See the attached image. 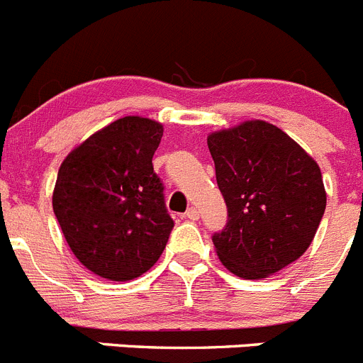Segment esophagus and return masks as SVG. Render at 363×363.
<instances>
[{"instance_id":"34e87169","label":"esophagus","mask_w":363,"mask_h":363,"mask_svg":"<svg viewBox=\"0 0 363 363\" xmlns=\"http://www.w3.org/2000/svg\"><path fill=\"white\" fill-rule=\"evenodd\" d=\"M184 217L189 218V220H197V218H199L197 208H194V206H191V208H188V211L184 213Z\"/></svg>"}]
</instances>
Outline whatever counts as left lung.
<instances>
[{
    "label": "left lung",
    "mask_w": 363,
    "mask_h": 363,
    "mask_svg": "<svg viewBox=\"0 0 363 363\" xmlns=\"http://www.w3.org/2000/svg\"><path fill=\"white\" fill-rule=\"evenodd\" d=\"M228 224L213 235L218 259L240 279L284 269L311 246L325 210L315 159L279 126L244 121L208 135Z\"/></svg>",
    "instance_id": "obj_1"
}]
</instances>
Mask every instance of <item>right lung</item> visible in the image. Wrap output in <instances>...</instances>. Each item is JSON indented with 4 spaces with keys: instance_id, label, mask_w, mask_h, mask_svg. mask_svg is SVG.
<instances>
[{
    "instance_id": "1",
    "label": "right lung",
    "mask_w": 363,
    "mask_h": 363,
    "mask_svg": "<svg viewBox=\"0 0 363 363\" xmlns=\"http://www.w3.org/2000/svg\"><path fill=\"white\" fill-rule=\"evenodd\" d=\"M162 132L148 117H121L61 162L54 213L72 253L101 279H137L164 251L174 220L152 164Z\"/></svg>"
}]
</instances>
